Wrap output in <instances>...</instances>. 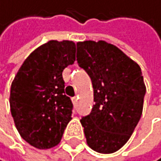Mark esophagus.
<instances>
[{
  "mask_svg": "<svg viewBox=\"0 0 161 161\" xmlns=\"http://www.w3.org/2000/svg\"><path fill=\"white\" fill-rule=\"evenodd\" d=\"M72 100H73V103H74V104H77V103H78V96L73 97Z\"/></svg>",
  "mask_w": 161,
  "mask_h": 161,
  "instance_id": "1",
  "label": "esophagus"
}]
</instances>
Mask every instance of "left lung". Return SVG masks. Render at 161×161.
Here are the masks:
<instances>
[{"instance_id": "8db88e82", "label": "left lung", "mask_w": 161, "mask_h": 161, "mask_svg": "<svg viewBox=\"0 0 161 161\" xmlns=\"http://www.w3.org/2000/svg\"><path fill=\"white\" fill-rule=\"evenodd\" d=\"M77 63L91 79L95 103L82 118L88 146L114 153L125 145L138 124L146 92L139 65L104 40L77 42Z\"/></svg>"}]
</instances>
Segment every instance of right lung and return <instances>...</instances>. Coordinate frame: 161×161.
Here are the masks:
<instances>
[{
	"instance_id": "add662e5",
	"label": "right lung",
	"mask_w": 161,
	"mask_h": 161,
	"mask_svg": "<svg viewBox=\"0 0 161 161\" xmlns=\"http://www.w3.org/2000/svg\"><path fill=\"white\" fill-rule=\"evenodd\" d=\"M76 44L71 40H49L23 62L10 91V108L19 134L37 149L61 142L72 120L73 104L65 94L62 73L74 64Z\"/></svg>"
}]
</instances>
